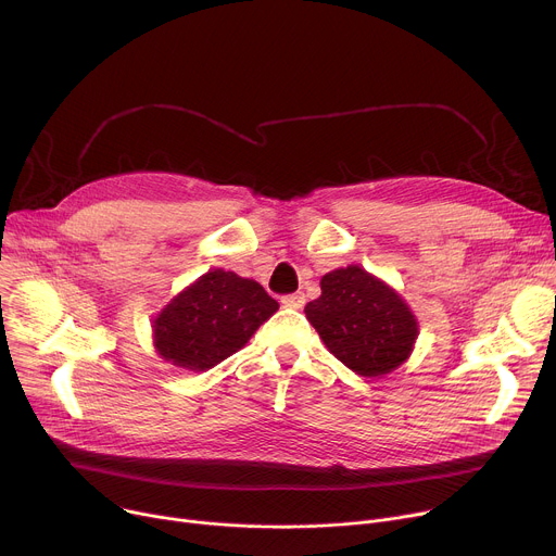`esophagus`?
<instances>
[{"label":"esophagus","mask_w":556,"mask_h":556,"mask_svg":"<svg viewBox=\"0 0 556 556\" xmlns=\"http://www.w3.org/2000/svg\"><path fill=\"white\" fill-rule=\"evenodd\" d=\"M281 303L288 305V307H303L305 305V294L303 292L286 294V296H281Z\"/></svg>","instance_id":"obj_1"}]
</instances>
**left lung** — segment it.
Listing matches in <instances>:
<instances>
[{
  "label": "left lung",
  "mask_w": 556,
  "mask_h": 556,
  "mask_svg": "<svg viewBox=\"0 0 556 556\" xmlns=\"http://www.w3.org/2000/svg\"><path fill=\"white\" fill-rule=\"evenodd\" d=\"M305 316L328 350L361 376H380L407 361L418 326L407 303L358 266L321 279Z\"/></svg>",
  "instance_id": "1"
}]
</instances>
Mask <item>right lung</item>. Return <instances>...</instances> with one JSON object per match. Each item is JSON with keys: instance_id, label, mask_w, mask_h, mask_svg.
Listing matches in <instances>:
<instances>
[{"instance_id": "add662e5", "label": "right lung", "mask_w": 556, "mask_h": 556, "mask_svg": "<svg viewBox=\"0 0 556 556\" xmlns=\"http://www.w3.org/2000/svg\"><path fill=\"white\" fill-rule=\"evenodd\" d=\"M277 307L257 281L211 270L157 314L155 350L172 365L211 369L244 348Z\"/></svg>"}]
</instances>
